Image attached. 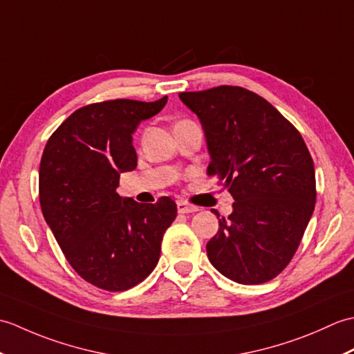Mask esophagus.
Returning a JSON list of instances; mask_svg holds the SVG:
<instances>
[{"mask_svg": "<svg viewBox=\"0 0 354 354\" xmlns=\"http://www.w3.org/2000/svg\"><path fill=\"white\" fill-rule=\"evenodd\" d=\"M176 205H178V212L183 213V214H189V213H196L198 212V207L187 204V202H184V201H179Z\"/></svg>", "mask_w": 354, "mask_h": 354, "instance_id": "esophagus-1", "label": "esophagus"}]
</instances>
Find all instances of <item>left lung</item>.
I'll list each match as a JSON object with an SVG mask.
<instances>
[{"label":"left lung","instance_id":"obj_1","mask_svg":"<svg viewBox=\"0 0 354 354\" xmlns=\"http://www.w3.org/2000/svg\"><path fill=\"white\" fill-rule=\"evenodd\" d=\"M179 99L204 127L217 176L234 198L207 243L212 265L240 284L272 280L289 265L309 223L317 183L309 149L289 120L250 89L216 86ZM219 217V214L216 213Z\"/></svg>","mask_w":354,"mask_h":354}]
</instances>
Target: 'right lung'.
Wrapping results in <instances>:
<instances>
[{
  "mask_svg": "<svg viewBox=\"0 0 354 354\" xmlns=\"http://www.w3.org/2000/svg\"><path fill=\"white\" fill-rule=\"evenodd\" d=\"M165 103L167 97L86 104L45 145L39 165L44 219L73 269L100 289L127 290L149 277L176 217V204L167 196L138 204L117 193L120 173L137 167L132 133Z\"/></svg>",
  "mask_w": 354,
  "mask_h": 354,
  "instance_id": "right-lung-1",
  "label": "right lung"
}]
</instances>
